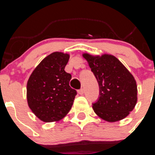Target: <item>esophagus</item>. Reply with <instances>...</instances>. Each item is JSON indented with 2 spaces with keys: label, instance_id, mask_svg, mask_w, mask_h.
Here are the masks:
<instances>
[{
  "label": "esophagus",
  "instance_id": "esophagus-1",
  "mask_svg": "<svg viewBox=\"0 0 155 155\" xmlns=\"http://www.w3.org/2000/svg\"><path fill=\"white\" fill-rule=\"evenodd\" d=\"M84 88H81V89H79L78 91V93L79 94H84Z\"/></svg>",
  "mask_w": 155,
  "mask_h": 155
}]
</instances>
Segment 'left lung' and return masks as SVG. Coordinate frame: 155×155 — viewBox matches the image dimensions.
Listing matches in <instances>:
<instances>
[{"label":"left lung","instance_id":"obj_1","mask_svg":"<svg viewBox=\"0 0 155 155\" xmlns=\"http://www.w3.org/2000/svg\"><path fill=\"white\" fill-rule=\"evenodd\" d=\"M99 85V98L93 109L109 123L126 118L137 102V86L132 74L116 57L83 53Z\"/></svg>","mask_w":155,"mask_h":155}]
</instances>
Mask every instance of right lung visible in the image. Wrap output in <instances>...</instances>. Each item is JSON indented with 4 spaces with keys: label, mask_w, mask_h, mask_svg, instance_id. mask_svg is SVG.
<instances>
[{
    "label": "right lung",
    "mask_w": 155,
    "mask_h": 155,
    "mask_svg": "<svg viewBox=\"0 0 155 155\" xmlns=\"http://www.w3.org/2000/svg\"><path fill=\"white\" fill-rule=\"evenodd\" d=\"M70 55L54 52L45 57L27 82V102L31 112L46 123L57 122L69 113L77 94L64 71Z\"/></svg>",
    "instance_id": "right-lung-1"
}]
</instances>
